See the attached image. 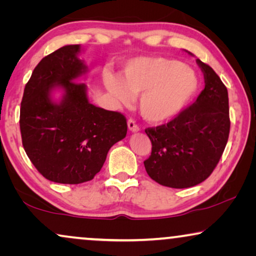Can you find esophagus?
<instances>
[{
	"label": "esophagus",
	"mask_w": 256,
	"mask_h": 256,
	"mask_svg": "<svg viewBox=\"0 0 256 256\" xmlns=\"http://www.w3.org/2000/svg\"><path fill=\"white\" fill-rule=\"evenodd\" d=\"M128 128H129V130L130 132H138L140 130V127L138 124H136V122L134 121V120H132V118H129L128 120Z\"/></svg>",
	"instance_id": "esophagus-1"
}]
</instances>
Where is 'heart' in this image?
Segmentation results:
<instances>
[{"instance_id":"obj_1","label":"heart","mask_w":256,"mask_h":256,"mask_svg":"<svg viewBox=\"0 0 256 256\" xmlns=\"http://www.w3.org/2000/svg\"><path fill=\"white\" fill-rule=\"evenodd\" d=\"M104 85L120 104H130L140 96V112L152 124L172 120L197 93L196 72L183 62L163 57H140L128 62L122 76L104 72Z\"/></svg>"}]
</instances>
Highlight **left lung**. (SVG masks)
<instances>
[{
  "label": "left lung",
  "mask_w": 256,
  "mask_h": 256,
  "mask_svg": "<svg viewBox=\"0 0 256 256\" xmlns=\"http://www.w3.org/2000/svg\"><path fill=\"white\" fill-rule=\"evenodd\" d=\"M188 54H192L191 52ZM205 87L197 100L166 124L146 128L149 177L163 186L185 188L204 182L218 164L230 135L228 93L211 66L197 59Z\"/></svg>",
  "instance_id": "left-lung-1"
}]
</instances>
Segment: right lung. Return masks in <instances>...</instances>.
<instances>
[{
  "instance_id": "add662e5",
  "label": "right lung",
  "mask_w": 256,
  "mask_h": 256,
  "mask_svg": "<svg viewBox=\"0 0 256 256\" xmlns=\"http://www.w3.org/2000/svg\"><path fill=\"white\" fill-rule=\"evenodd\" d=\"M80 45H65L34 68L20 102L22 143L34 168L46 180L80 184L93 180L108 150L127 135V120L88 101L87 86L76 82L87 72L78 58ZM62 89L54 102L52 93Z\"/></svg>"
}]
</instances>
